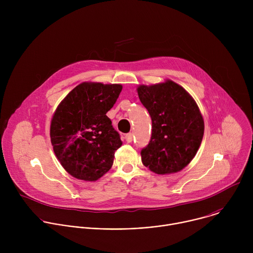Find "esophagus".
<instances>
[{
  "label": "esophagus",
  "mask_w": 253,
  "mask_h": 253,
  "mask_svg": "<svg viewBox=\"0 0 253 253\" xmlns=\"http://www.w3.org/2000/svg\"><path fill=\"white\" fill-rule=\"evenodd\" d=\"M125 139H126V141H127L128 143H131L132 140H133V134H132V133L126 134V135H125Z\"/></svg>",
  "instance_id": "1"
}]
</instances>
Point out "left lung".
Listing matches in <instances>:
<instances>
[{
    "label": "left lung",
    "mask_w": 253,
    "mask_h": 253,
    "mask_svg": "<svg viewBox=\"0 0 253 253\" xmlns=\"http://www.w3.org/2000/svg\"><path fill=\"white\" fill-rule=\"evenodd\" d=\"M137 92L152 120L150 142L141 150L142 163L160 175L182 170L196 155L204 134L196 102L171 80L140 85Z\"/></svg>",
    "instance_id": "obj_1"
}]
</instances>
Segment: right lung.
<instances>
[{"instance_id": "right-lung-1", "label": "right lung", "mask_w": 253, "mask_h": 253, "mask_svg": "<svg viewBox=\"0 0 253 253\" xmlns=\"http://www.w3.org/2000/svg\"><path fill=\"white\" fill-rule=\"evenodd\" d=\"M121 91L120 84L84 82L57 107L50 127L51 143L70 175L96 181L111 169L122 141L106 113Z\"/></svg>"}]
</instances>
